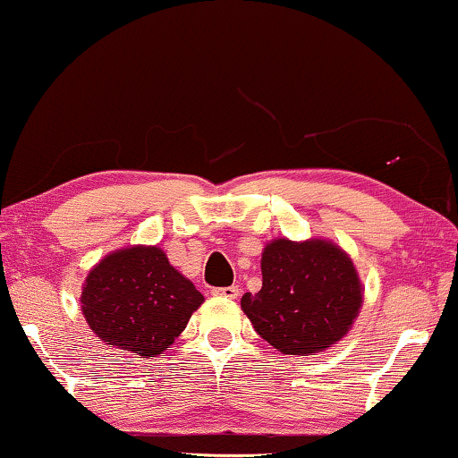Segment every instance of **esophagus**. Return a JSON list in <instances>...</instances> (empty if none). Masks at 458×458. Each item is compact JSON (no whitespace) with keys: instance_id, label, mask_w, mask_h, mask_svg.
Instances as JSON below:
<instances>
[{"instance_id":"esophagus-1","label":"esophagus","mask_w":458,"mask_h":458,"mask_svg":"<svg viewBox=\"0 0 458 458\" xmlns=\"http://www.w3.org/2000/svg\"><path fill=\"white\" fill-rule=\"evenodd\" d=\"M238 294H241V288L238 286L214 288V296H220V299H238Z\"/></svg>"}]
</instances>
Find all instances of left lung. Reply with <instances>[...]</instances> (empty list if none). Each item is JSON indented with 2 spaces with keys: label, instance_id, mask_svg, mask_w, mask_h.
<instances>
[{
  "label": "left lung",
  "instance_id": "obj_1",
  "mask_svg": "<svg viewBox=\"0 0 458 458\" xmlns=\"http://www.w3.org/2000/svg\"><path fill=\"white\" fill-rule=\"evenodd\" d=\"M263 286L242 296L255 332L284 355L326 351L357 318L360 284L355 266L326 241L269 242L261 257Z\"/></svg>",
  "mask_w": 458,
  "mask_h": 458
}]
</instances>
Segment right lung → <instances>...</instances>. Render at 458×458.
Returning <instances> with one entry per match:
<instances>
[{
  "instance_id": "1",
  "label": "right lung",
  "mask_w": 458,
  "mask_h": 458,
  "mask_svg": "<svg viewBox=\"0 0 458 458\" xmlns=\"http://www.w3.org/2000/svg\"><path fill=\"white\" fill-rule=\"evenodd\" d=\"M82 315L106 344L140 357L162 355L189 324L203 294L170 266L162 249L107 255L82 288Z\"/></svg>"
}]
</instances>
